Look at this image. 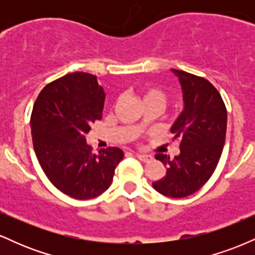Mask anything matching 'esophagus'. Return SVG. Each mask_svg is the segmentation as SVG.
Wrapping results in <instances>:
<instances>
[{
    "instance_id": "1",
    "label": "esophagus",
    "mask_w": 255,
    "mask_h": 255,
    "mask_svg": "<svg viewBox=\"0 0 255 255\" xmlns=\"http://www.w3.org/2000/svg\"><path fill=\"white\" fill-rule=\"evenodd\" d=\"M136 156V158L137 159H140L141 160V162H144V163H148V162H151L152 159H153V157L152 156H150V154H142V153H136L135 154Z\"/></svg>"
}]
</instances>
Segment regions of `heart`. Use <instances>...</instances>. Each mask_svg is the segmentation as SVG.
<instances>
[{
    "instance_id": "1",
    "label": "heart",
    "mask_w": 255,
    "mask_h": 255,
    "mask_svg": "<svg viewBox=\"0 0 255 255\" xmlns=\"http://www.w3.org/2000/svg\"><path fill=\"white\" fill-rule=\"evenodd\" d=\"M140 98H141V102L142 104L147 105V104H156L158 107L163 108L165 104V95L160 90L158 89H154V87H145V89H142L140 91ZM146 126L144 120H141V121L137 124V128L139 129H141V128H144Z\"/></svg>"
}]
</instances>
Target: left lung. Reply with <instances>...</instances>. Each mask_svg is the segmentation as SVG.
I'll return each instance as SVG.
<instances>
[{
	"instance_id": "1",
	"label": "left lung",
	"mask_w": 255,
	"mask_h": 255,
	"mask_svg": "<svg viewBox=\"0 0 255 255\" xmlns=\"http://www.w3.org/2000/svg\"><path fill=\"white\" fill-rule=\"evenodd\" d=\"M181 85L183 109L170 131L180 139V154L174 159L157 153L166 174L152 183L158 193L184 198L200 189L217 166L225 142L227 109L216 87L206 79L171 69Z\"/></svg>"
}]
</instances>
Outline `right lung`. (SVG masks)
<instances>
[{"mask_svg":"<svg viewBox=\"0 0 255 255\" xmlns=\"http://www.w3.org/2000/svg\"><path fill=\"white\" fill-rule=\"evenodd\" d=\"M104 99L97 78L77 72L46 85L32 110L31 134L38 162L57 189L79 200L107 191L124 158L118 147L93 154L86 142L91 124L102 119Z\"/></svg>","mask_w":255,"mask_h":255,"instance_id":"obj_1","label":"right lung"}]
</instances>
